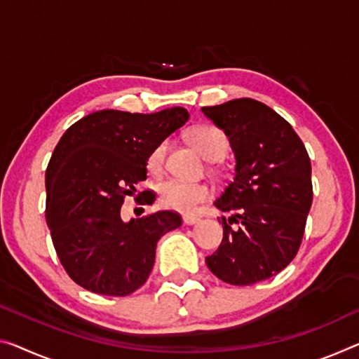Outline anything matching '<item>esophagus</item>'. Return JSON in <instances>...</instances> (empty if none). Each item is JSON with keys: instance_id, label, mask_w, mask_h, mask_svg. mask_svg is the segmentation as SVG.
<instances>
[{"instance_id": "34e87169", "label": "esophagus", "mask_w": 359, "mask_h": 359, "mask_svg": "<svg viewBox=\"0 0 359 359\" xmlns=\"http://www.w3.org/2000/svg\"><path fill=\"white\" fill-rule=\"evenodd\" d=\"M198 218L197 215H184L183 217V222H184V224H196V223H198Z\"/></svg>"}]
</instances>
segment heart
<instances>
[{"label":"heart","instance_id":"1","mask_svg":"<svg viewBox=\"0 0 359 359\" xmlns=\"http://www.w3.org/2000/svg\"><path fill=\"white\" fill-rule=\"evenodd\" d=\"M191 144L197 149V152L207 161H218L228 151V137L222 130L212 125H197L189 131ZM165 142L158 144L149 156V168L158 170L163 163ZM161 203L165 208L176 212L194 210L197 203L205 201L208 196V186L198 181H186L180 178H168L161 183L158 187Z\"/></svg>","mask_w":359,"mask_h":359}]
</instances>
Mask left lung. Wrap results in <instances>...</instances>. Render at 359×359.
Masks as SVG:
<instances>
[{
	"label": "left lung",
	"instance_id": "obj_1",
	"mask_svg": "<svg viewBox=\"0 0 359 359\" xmlns=\"http://www.w3.org/2000/svg\"><path fill=\"white\" fill-rule=\"evenodd\" d=\"M202 112L229 137L236 157L234 178L215 207L240 224L218 219L223 241L205 263L224 283L252 285L283 271L300 249L313 202L310 157L287 120L255 99Z\"/></svg>",
	"mask_w": 359,
	"mask_h": 359
}]
</instances>
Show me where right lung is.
<instances>
[{
    "label": "right lung",
    "instance_id": "add662e5",
    "mask_svg": "<svg viewBox=\"0 0 359 359\" xmlns=\"http://www.w3.org/2000/svg\"><path fill=\"white\" fill-rule=\"evenodd\" d=\"M187 118L184 107L156 114L106 109L60 137L46 168V223L64 269L83 289L109 297L140 289L152 271L158 239L181 226L180 215L168 210L125 223L120 208L147 178L154 149ZM146 192L136 201L152 203Z\"/></svg>",
    "mask_w": 359,
    "mask_h": 359
}]
</instances>
